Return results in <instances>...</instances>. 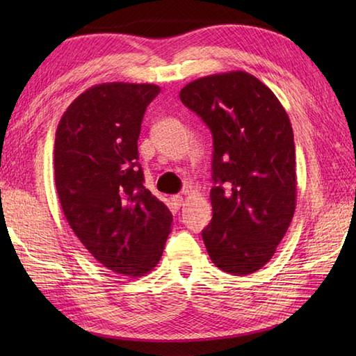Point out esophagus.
<instances>
[{
	"mask_svg": "<svg viewBox=\"0 0 356 356\" xmlns=\"http://www.w3.org/2000/svg\"><path fill=\"white\" fill-rule=\"evenodd\" d=\"M170 200H171L172 208H176V209H179L180 207H182V203H184L182 195H171Z\"/></svg>",
	"mask_w": 356,
	"mask_h": 356,
	"instance_id": "obj_1",
	"label": "esophagus"
}]
</instances>
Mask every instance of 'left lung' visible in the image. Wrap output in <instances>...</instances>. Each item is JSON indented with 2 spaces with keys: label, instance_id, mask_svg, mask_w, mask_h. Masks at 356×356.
Returning <instances> with one entry per match:
<instances>
[{
  "label": "left lung",
  "instance_id": "obj_1",
  "mask_svg": "<svg viewBox=\"0 0 356 356\" xmlns=\"http://www.w3.org/2000/svg\"><path fill=\"white\" fill-rule=\"evenodd\" d=\"M179 96L214 140L213 220L203 243L226 274H254L274 257L297 205L289 116L269 87L241 70L195 79Z\"/></svg>",
  "mask_w": 356,
  "mask_h": 356
}]
</instances>
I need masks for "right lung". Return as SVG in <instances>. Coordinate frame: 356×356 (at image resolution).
Listing matches in <instances>:
<instances>
[{"label":"right lung","mask_w":356,"mask_h":356,"mask_svg":"<svg viewBox=\"0 0 356 356\" xmlns=\"http://www.w3.org/2000/svg\"><path fill=\"white\" fill-rule=\"evenodd\" d=\"M154 84L87 88L59 120L55 185L64 216L87 251L116 274L143 277L161 260L172 214L143 186L138 139Z\"/></svg>","instance_id":"obj_1"}]
</instances>
